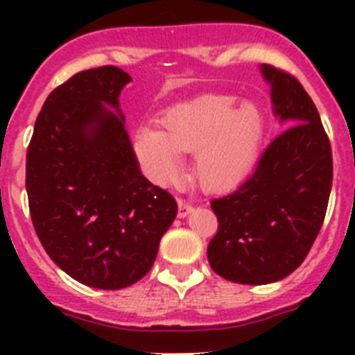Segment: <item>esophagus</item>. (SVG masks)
Masks as SVG:
<instances>
[{
	"mask_svg": "<svg viewBox=\"0 0 355 355\" xmlns=\"http://www.w3.org/2000/svg\"><path fill=\"white\" fill-rule=\"evenodd\" d=\"M178 206H180V211H178L180 218H184V216H188L190 213L193 211V206L190 205V202H187V200H180V202H178Z\"/></svg>",
	"mask_w": 355,
	"mask_h": 355,
	"instance_id": "34e87169",
	"label": "esophagus"
}]
</instances>
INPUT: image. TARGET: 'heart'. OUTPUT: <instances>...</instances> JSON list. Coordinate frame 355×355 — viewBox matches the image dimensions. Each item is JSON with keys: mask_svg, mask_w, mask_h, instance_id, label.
<instances>
[{"mask_svg": "<svg viewBox=\"0 0 355 355\" xmlns=\"http://www.w3.org/2000/svg\"><path fill=\"white\" fill-rule=\"evenodd\" d=\"M265 119L254 103L229 96H206L175 108L163 119V131L142 126L135 153L150 181L168 184L183 168L181 153H196L193 174L211 192L231 190L258 162Z\"/></svg>", "mask_w": 355, "mask_h": 355, "instance_id": "b5f03b06", "label": "heart"}]
</instances>
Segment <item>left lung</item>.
I'll list each match as a JSON object with an SVG mask.
<instances>
[{"mask_svg": "<svg viewBox=\"0 0 355 355\" xmlns=\"http://www.w3.org/2000/svg\"><path fill=\"white\" fill-rule=\"evenodd\" d=\"M259 71L287 130L245 183L211 200L218 231L208 245L213 272L250 286L277 283L299 268L324 224L332 187L331 144L311 97L286 72L272 65Z\"/></svg>", "mask_w": 355, "mask_h": 355, "instance_id": "8db88e82", "label": "left lung"}]
</instances>
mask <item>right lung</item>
<instances>
[{
	"label": "right lung",
	"instance_id": "1",
	"mask_svg": "<svg viewBox=\"0 0 355 355\" xmlns=\"http://www.w3.org/2000/svg\"><path fill=\"white\" fill-rule=\"evenodd\" d=\"M131 76L89 69L56 87L26 155L31 222L49 258L78 283L121 290L150 270L178 215L174 197L140 172L121 110Z\"/></svg>",
	"mask_w": 355,
	"mask_h": 355
}]
</instances>
